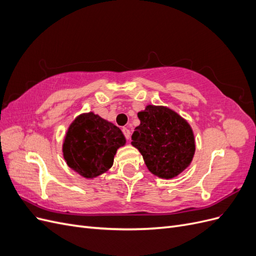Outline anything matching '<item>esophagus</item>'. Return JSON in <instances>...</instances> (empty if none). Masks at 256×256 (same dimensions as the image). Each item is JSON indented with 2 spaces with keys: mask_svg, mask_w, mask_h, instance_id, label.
<instances>
[{
  "mask_svg": "<svg viewBox=\"0 0 256 256\" xmlns=\"http://www.w3.org/2000/svg\"><path fill=\"white\" fill-rule=\"evenodd\" d=\"M122 132H124V134H125L127 140H129V138H130V134H131L130 130H129L128 128H126V127H124V128H122Z\"/></svg>",
  "mask_w": 256,
  "mask_h": 256,
  "instance_id": "esophagus-1",
  "label": "esophagus"
}]
</instances>
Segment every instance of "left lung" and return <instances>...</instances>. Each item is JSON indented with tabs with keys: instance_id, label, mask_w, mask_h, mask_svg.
<instances>
[{
	"instance_id": "obj_1",
	"label": "left lung",
	"mask_w": 256,
	"mask_h": 256,
	"mask_svg": "<svg viewBox=\"0 0 256 256\" xmlns=\"http://www.w3.org/2000/svg\"><path fill=\"white\" fill-rule=\"evenodd\" d=\"M138 118L141 122L134 129L131 144L141 152L148 171L162 180L182 173L196 152L190 124L164 106L147 104Z\"/></svg>"
}]
</instances>
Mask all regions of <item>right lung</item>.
Segmentation results:
<instances>
[{"label": "right lung", "instance_id": "add662e5", "mask_svg": "<svg viewBox=\"0 0 256 256\" xmlns=\"http://www.w3.org/2000/svg\"><path fill=\"white\" fill-rule=\"evenodd\" d=\"M125 136L113 122L94 112L82 113L69 125L62 146L67 166L84 178L92 180L109 171Z\"/></svg>", "mask_w": 256, "mask_h": 256}]
</instances>
